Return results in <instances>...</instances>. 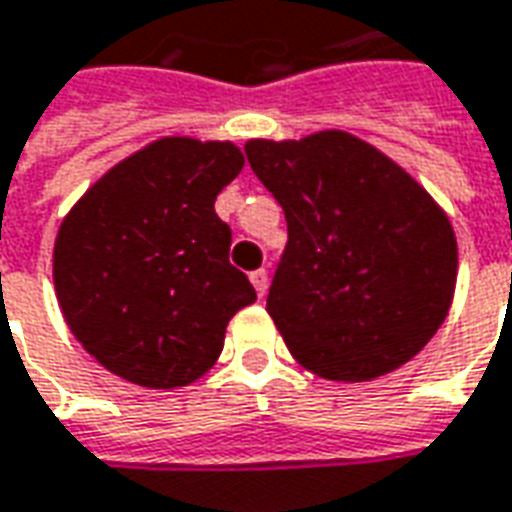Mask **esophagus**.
<instances>
[{"label": "esophagus", "instance_id": "34e87169", "mask_svg": "<svg viewBox=\"0 0 512 512\" xmlns=\"http://www.w3.org/2000/svg\"><path fill=\"white\" fill-rule=\"evenodd\" d=\"M249 280H252V285H255L257 296H266V291H268V271H266V268H257V271H252V274H249Z\"/></svg>", "mask_w": 512, "mask_h": 512}]
</instances>
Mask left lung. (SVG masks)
<instances>
[{"instance_id":"1","label":"left lung","mask_w":512,"mask_h":512,"mask_svg":"<svg viewBox=\"0 0 512 512\" xmlns=\"http://www.w3.org/2000/svg\"><path fill=\"white\" fill-rule=\"evenodd\" d=\"M288 244L266 310L299 366L368 382L416 357L452 307L455 230L391 157L341 130L246 141Z\"/></svg>"}]
</instances>
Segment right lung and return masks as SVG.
<instances>
[{"label":"right lung","instance_id":"add662e5","mask_svg":"<svg viewBox=\"0 0 512 512\" xmlns=\"http://www.w3.org/2000/svg\"><path fill=\"white\" fill-rule=\"evenodd\" d=\"M241 169L230 141L160 138L99 177L60 224L52 277L63 318L121 380L191 385L219 360L230 318L257 299L213 207Z\"/></svg>","mask_w":512,"mask_h":512}]
</instances>
